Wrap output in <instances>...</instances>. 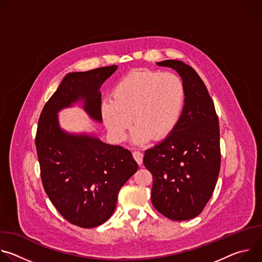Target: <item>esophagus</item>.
<instances>
[{
    "instance_id": "1",
    "label": "esophagus",
    "mask_w": 262,
    "mask_h": 262,
    "mask_svg": "<svg viewBox=\"0 0 262 262\" xmlns=\"http://www.w3.org/2000/svg\"><path fill=\"white\" fill-rule=\"evenodd\" d=\"M133 157H134V159L136 160V162H137L139 165H142V163H143V154H142V152L136 150V151L133 152Z\"/></svg>"
}]
</instances>
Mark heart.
<instances>
[{
    "instance_id": "heart-1",
    "label": "heart",
    "mask_w": 262,
    "mask_h": 262,
    "mask_svg": "<svg viewBox=\"0 0 262 262\" xmlns=\"http://www.w3.org/2000/svg\"><path fill=\"white\" fill-rule=\"evenodd\" d=\"M182 79L170 71L134 70L114 86L112 99L100 107L104 125L115 139L122 140L133 122L134 141L166 139L178 125L185 104Z\"/></svg>"
}]
</instances>
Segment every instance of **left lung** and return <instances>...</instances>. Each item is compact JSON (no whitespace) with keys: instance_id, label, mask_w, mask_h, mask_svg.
<instances>
[{"instance_id":"obj_1","label":"left lung","mask_w":262,"mask_h":262,"mask_svg":"<svg viewBox=\"0 0 262 262\" xmlns=\"http://www.w3.org/2000/svg\"><path fill=\"white\" fill-rule=\"evenodd\" d=\"M175 69L186 99L181 119L163 142L147 149L143 159L152 174L151 202L173 221L190 220L209 201L220 173V127L213 101L190 65L178 60L157 63Z\"/></svg>"}]
</instances>
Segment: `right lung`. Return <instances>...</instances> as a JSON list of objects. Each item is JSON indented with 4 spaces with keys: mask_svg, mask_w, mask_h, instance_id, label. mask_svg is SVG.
<instances>
[{
    "mask_svg": "<svg viewBox=\"0 0 262 262\" xmlns=\"http://www.w3.org/2000/svg\"><path fill=\"white\" fill-rule=\"evenodd\" d=\"M116 65L66 74L45 104L35 138L46 193L61 215L73 225L93 228L113 214L122 185L137 172L129 150L96 137L62 130L57 113L83 99L91 118L101 122L99 88Z\"/></svg>",
    "mask_w": 262,
    "mask_h": 262,
    "instance_id": "right-lung-1",
    "label": "right lung"
}]
</instances>
